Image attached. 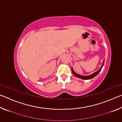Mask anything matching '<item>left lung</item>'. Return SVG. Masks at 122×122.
Segmentation results:
<instances>
[{"label":"left lung","instance_id":"left-lung-1","mask_svg":"<svg viewBox=\"0 0 122 122\" xmlns=\"http://www.w3.org/2000/svg\"><path fill=\"white\" fill-rule=\"evenodd\" d=\"M104 60H103V64H102V66H101V69H100V70H99L98 71L95 72V73H93V74H92V75H89V76H82V75H78V74H77V73H76L75 72L73 71V68H71L72 73H73L74 75H75V76H76V77H78V78H82V79H83V80H90V79H92V78H94V77H95V76H96L97 75H98V74L101 71V69H102V67L103 66V65H104Z\"/></svg>","mask_w":122,"mask_h":122}]
</instances>
